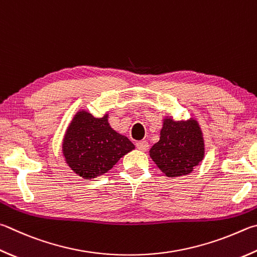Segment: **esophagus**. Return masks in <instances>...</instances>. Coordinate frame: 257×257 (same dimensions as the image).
Instances as JSON below:
<instances>
[{
  "label": "esophagus",
  "instance_id": "1",
  "mask_svg": "<svg viewBox=\"0 0 257 257\" xmlns=\"http://www.w3.org/2000/svg\"><path fill=\"white\" fill-rule=\"evenodd\" d=\"M136 147L139 149V151L146 152L147 149H148V147H149V144L146 141H141V142H137L136 143Z\"/></svg>",
  "mask_w": 257,
  "mask_h": 257
}]
</instances>
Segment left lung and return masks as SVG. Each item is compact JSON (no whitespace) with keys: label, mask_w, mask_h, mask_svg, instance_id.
Listing matches in <instances>:
<instances>
[{"label":"left lung","mask_w":257,"mask_h":257,"mask_svg":"<svg viewBox=\"0 0 257 257\" xmlns=\"http://www.w3.org/2000/svg\"><path fill=\"white\" fill-rule=\"evenodd\" d=\"M149 155L167 176L191 173L204 156L202 133L197 121L165 119L160 142L151 148Z\"/></svg>","instance_id":"1"}]
</instances>
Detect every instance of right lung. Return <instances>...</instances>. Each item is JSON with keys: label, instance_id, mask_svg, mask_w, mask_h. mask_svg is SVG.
Instances as JSON below:
<instances>
[{"label": "right lung", "instance_id": "1", "mask_svg": "<svg viewBox=\"0 0 257 257\" xmlns=\"http://www.w3.org/2000/svg\"><path fill=\"white\" fill-rule=\"evenodd\" d=\"M106 118H94L81 111L74 116L65 135L64 156L69 167L83 179L106 173L135 148L127 137L110 127Z\"/></svg>", "mask_w": 257, "mask_h": 257}]
</instances>
